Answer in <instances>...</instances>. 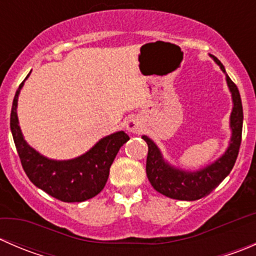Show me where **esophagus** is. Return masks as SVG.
<instances>
[{
	"label": "esophagus",
	"instance_id": "1",
	"mask_svg": "<svg viewBox=\"0 0 256 256\" xmlns=\"http://www.w3.org/2000/svg\"><path fill=\"white\" fill-rule=\"evenodd\" d=\"M125 126H126V130L130 131V132L132 134H140L144 128L142 122H141L140 118H136V116H131V118H128V120H126Z\"/></svg>",
	"mask_w": 256,
	"mask_h": 256
}]
</instances>
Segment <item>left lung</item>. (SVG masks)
<instances>
[{
  "label": "left lung",
  "instance_id": "8db88e82",
  "mask_svg": "<svg viewBox=\"0 0 256 256\" xmlns=\"http://www.w3.org/2000/svg\"><path fill=\"white\" fill-rule=\"evenodd\" d=\"M209 56L226 74V82L233 102L229 118L232 136L224 154L207 166L190 171L170 164L154 140H151L148 136L142 135V138L148 146L146 161L147 178L157 192L172 200H197L206 197L230 174L238 157L242 131V105L239 90L228 76L220 60L212 54Z\"/></svg>",
  "mask_w": 256,
  "mask_h": 256
}]
</instances>
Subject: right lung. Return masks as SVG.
<instances>
[{"label": "right lung", "instance_id": "1", "mask_svg": "<svg viewBox=\"0 0 256 256\" xmlns=\"http://www.w3.org/2000/svg\"><path fill=\"white\" fill-rule=\"evenodd\" d=\"M27 78L23 80L14 95L10 121L14 144L26 174L36 187L63 202H84L95 197L106 184L110 167L118 150L130 138L124 131H116L100 138L92 148L76 158L53 160L43 156L27 144L18 121V96Z\"/></svg>", "mask_w": 256, "mask_h": 256}]
</instances>
